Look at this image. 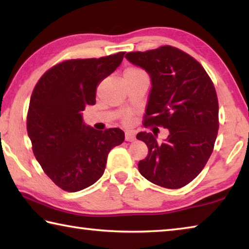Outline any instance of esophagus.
<instances>
[{"label":"esophagus","instance_id":"1","mask_svg":"<svg viewBox=\"0 0 249 249\" xmlns=\"http://www.w3.org/2000/svg\"><path fill=\"white\" fill-rule=\"evenodd\" d=\"M135 140H136V137H135V134L133 132H129V130H127V132L125 133V141L126 142H134Z\"/></svg>","mask_w":249,"mask_h":249}]
</instances>
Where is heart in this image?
Segmentation results:
<instances>
[{
  "label": "heart",
  "mask_w": 249,
  "mask_h": 249,
  "mask_svg": "<svg viewBox=\"0 0 249 249\" xmlns=\"http://www.w3.org/2000/svg\"><path fill=\"white\" fill-rule=\"evenodd\" d=\"M126 71H141V70H138V69H135V68H130V69H127Z\"/></svg>",
  "instance_id": "obj_1"
}]
</instances>
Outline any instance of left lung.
Returning <instances> with one entry per match:
<instances>
[{"mask_svg":"<svg viewBox=\"0 0 249 249\" xmlns=\"http://www.w3.org/2000/svg\"><path fill=\"white\" fill-rule=\"evenodd\" d=\"M125 58L150 77L145 125L169 130L163 142H157L156 134H137V140L148 147L138 170L160 187H184L204 168L217 136L218 102L213 82L195 58L171 46L128 53Z\"/></svg>","mask_w":249,"mask_h":249,"instance_id":"left-lung-1","label":"left lung"}]
</instances>
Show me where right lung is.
Here are the masks:
<instances>
[{
  "mask_svg": "<svg viewBox=\"0 0 249 249\" xmlns=\"http://www.w3.org/2000/svg\"><path fill=\"white\" fill-rule=\"evenodd\" d=\"M124 53L61 62L45 72L33 91L27 114L33 153L62 190L77 192L95 183L109 150L124 142L122 129L96 130L82 116L87 105L95 104L100 82L114 72Z\"/></svg>",
  "mask_w": 249,
  "mask_h": 249,
  "instance_id": "obj_1",
  "label": "right lung"
}]
</instances>
